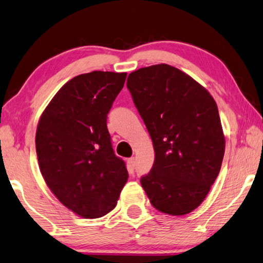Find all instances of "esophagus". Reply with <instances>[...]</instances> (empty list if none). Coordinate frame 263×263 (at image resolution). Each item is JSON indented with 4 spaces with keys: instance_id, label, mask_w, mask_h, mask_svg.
Returning a JSON list of instances; mask_svg holds the SVG:
<instances>
[{
    "instance_id": "obj_1",
    "label": "esophagus",
    "mask_w": 263,
    "mask_h": 263,
    "mask_svg": "<svg viewBox=\"0 0 263 263\" xmlns=\"http://www.w3.org/2000/svg\"><path fill=\"white\" fill-rule=\"evenodd\" d=\"M135 164H136V160H135V157H131V159H128V160H127V166H128V171H129V173L134 172V170H135Z\"/></svg>"
}]
</instances>
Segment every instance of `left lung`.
Returning <instances> with one entry per match:
<instances>
[{"instance_id":"obj_1","label":"left lung","mask_w":263,"mask_h":263,"mask_svg":"<svg viewBox=\"0 0 263 263\" xmlns=\"http://www.w3.org/2000/svg\"><path fill=\"white\" fill-rule=\"evenodd\" d=\"M127 89L155 150L142 186L157 211L189 214L204 201L221 168L225 136L218 106L205 87L166 64L129 73Z\"/></svg>"}]
</instances>
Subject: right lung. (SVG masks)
Here are the masks:
<instances>
[{"instance_id":"right-lung-1","label":"right lung","mask_w":263,"mask_h":263,"mask_svg":"<svg viewBox=\"0 0 263 263\" xmlns=\"http://www.w3.org/2000/svg\"><path fill=\"white\" fill-rule=\"evenodd\" d=\"M126 73L77 76L56 92L36 131L40 170L48 187L69 211L96 219L113 211L128 173L114 154L107 114Z\"/></svg>"}]
</instances>
